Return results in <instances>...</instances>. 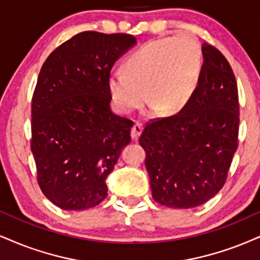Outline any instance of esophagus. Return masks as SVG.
<instances>
[{
    "instance_id": "esophagus-1",
    "label": "esophagus",
    "mask_w": 260,
    "mask_h": 260,
    "mask_svg": "<svg viewBox=\"0 0 260 260\" xmlns=\"http://www.w3.org/2000/svg\"><path fill=\"white\" fill-rule=\"evenodd\" d=\"M142 124L141 123H135L133 125V127H131V131H130V135H131V139L133 140H137L141 135V133H142Z\"/></svg>"
}]
</instances>
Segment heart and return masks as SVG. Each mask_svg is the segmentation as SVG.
Returning a JSON list of instances; mask_svg holds the SVG:
<instances>
[{"label": "heart", "instance_id": "b5f03b06", "mask_svg": "<svg viewBox=\"0 0 260 260\" xmlns=\"http://www.w3.org/2000/svg\"><path fill=\"white\" fill-rule=\"evenodd\" d=\"M201 48L181 35L149 42L125 62V72L110 77L112 98L120 110L131 112L150 104L162 113L181 110L197 89L201 73Z\"/></svg>", "mask_w": 260, "mask_h": 260}]
</instances>
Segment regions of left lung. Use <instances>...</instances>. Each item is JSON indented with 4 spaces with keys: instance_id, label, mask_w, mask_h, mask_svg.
<instances>
[{
    "instance_id": "left-lung-1",
    "label": "left lung",
    "mask_w": 260,
    "mask_h": 260,
    "mask_svg": "<svg viewBox=\"0 0 260 260\" xmlns=\"http://www.w3.org/2000/svg\"><path fill=\"white\" fill-rule=\"evenodd\" d=\"M204 62L197 89L181 111L146 124L140 145L152 197L172 208H193L225 183L239 145V92L225 56L201 44Z\"/></svg>"
}]
</instances>
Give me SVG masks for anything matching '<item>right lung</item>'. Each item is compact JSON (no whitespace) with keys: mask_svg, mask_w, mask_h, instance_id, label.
<instances>
[{"mask_svg":"<svg viewBox=\"0 0 260 260\" xmlns=\"http://www.w3.org/2000/svg\"><path fill=\"white\" fill-rule=\"evenodd\" d=\"M135 43L133 35L84 31L42 66L32 95L31 150L41 190L62 210L95 207L107 197L106 178L134 125L112 113L111 70Z\"/></svg>","mask_w":260,"mask_h":260,"instance_id":"obj_1","label":"right lung"}]
</instances>
